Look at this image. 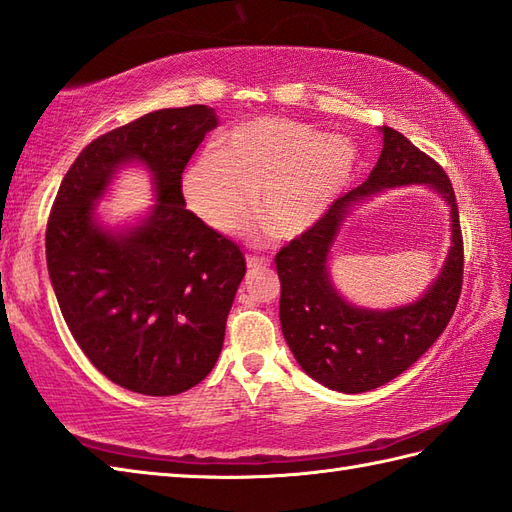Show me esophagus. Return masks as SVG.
Wrapping results in <instances>:
<instances>
[{
    "label": "esophagus",
    "mask_w": 512,
    "mask_h": 512,
    "mask_svg": "<svg viewBox=\"0 0 512 512\" xmlns=\"http://www.w3.org/2000/svg\"><path fill=\"white\" fill-rule=\"evenodd\" d=\"M246 266H248L250 270L266 268V266H270V259H266V257H257V255H248V257H246Z\"/></svg>",
    "instance_id": "1"
}]
</instances>
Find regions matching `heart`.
Masks as SVG:
<instances>
[{
	"label": "heart",
	"instance_id": "1",
	"mask_svg": "<svg viewBox=\"0 0 512 512\" xmlns=\"http://www.w3.org/2000/svg\"><path fill=\"white\" fill-rule=\"evenodd\" d=\"M361 154L350 138L323 136L281 116L248 118L217 136L213 154L182 173L189 211L215 231H233L259 209L275 235L295 239L317 226L350 187Z\"/></svg>",
	"mask_w": 512,
	"mask_h": 512
}]
</instances>
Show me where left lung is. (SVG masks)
<instances>
[{"mask_svg":"<svg viewBox=\"0 0 512 512\" xmlns=\"http://www.w3.org/2000/svg\"><path fill=\"white\" fill-rule=\"evenodd\" d=\"M383 151L361 187L341 195L323 220L275 257L281 281V332L303 372L343 394H363L394 380L438 341L462 290V233L455 193L436 160L391 127ZM424 183L448 202L452 246L437 281L416 302L389 311L354 307L331 284L327 268L342 222L356 205L385 188Z\"/></svg>","mask_w":512,"mask_h":512,"instance_id":"1","label":"left lung"}]
</instances>
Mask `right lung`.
I'll return each instance as SVG.
<instances>
[{"mask_svg":"<svg viewBox=\"0 0 512 512\" xmlns=\"http://www.w3.org/2000/svg\"><path fill=\"white\" fill-rule=\"evenodd\" d=\"M213 107L158 110L85 147L59 187L46 262L65 323L92 365L145 396H176L211 372L246 275L242 250L187 211L182 171ZM145 166L157 204L134 225L95 215L115 173Z\"/></svg>","mask_w":512,"mask_h":512,"instance_id":"right-lung-1","label":"right lung"}]
</instances>
